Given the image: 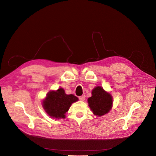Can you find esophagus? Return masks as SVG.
<instances>
[{"instance_id":"esophagus-1","label":"esophagus","mask_w":156,"mask_h":156,"mask_svg":"<svg viewBox=\"0 0 156 156\" xmlns=\"http://www.w3.org/2000/svg\"><path fill=\"white\" fill-rule=\"evenodd\" d=\"M85 99V97L84 96V95H82V96L79 97V100H81V101H84Z\"/></svg>"}]
</instances>
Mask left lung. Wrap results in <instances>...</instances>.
<instances>
[{
  "instance_id": "1",
  "label": "left lung",
  "mask_w": 156,
  "mask_h": 156,
  "mask_svg": "<svg viewBox=\"0 0 156 156\" xmlns=\"http://www.w3.org/2000/svg\"><path fill=\"white\" fill-rule=\"evenodd\" d=\"M89 106L95 115L102 116L111 109L113 99L111 95L104 89L98 86L92 91V97L87 100Z\"/></svg>"
}]
</instances>
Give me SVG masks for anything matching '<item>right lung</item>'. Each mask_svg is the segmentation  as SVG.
<instances>
[{
    "label": "right lung",
    "mask_w": 156,
    "mask_h": 156,
    "mask_svg": "<svg viewBox=\"0 0 156 156\" xmlns=\"http://www.w3.org/2000/svg\"><path fill=\"white\" fill-rule=\"evenodd\" d=\"M78 98L73 94H65L64 89H58L56 91H50L43 102V107L48 115L56 119H64L65 113L73 102Z\"/></svg>",
    "instance_id": "1"
}]
</instances>
